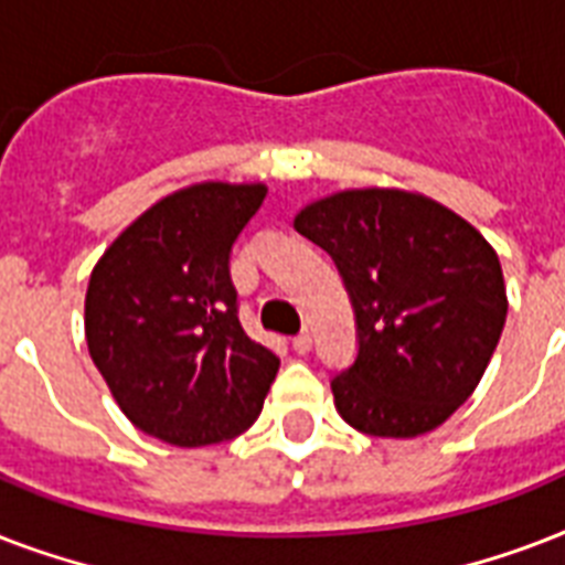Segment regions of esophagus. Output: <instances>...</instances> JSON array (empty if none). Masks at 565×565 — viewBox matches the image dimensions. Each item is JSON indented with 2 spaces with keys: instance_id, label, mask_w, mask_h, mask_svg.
I'll return each instance as SVG.
<instances>
[{
  "instance_id": "34e87169",
  "label": "esophagus",
  "mask_w": 565,
  "mask_h": 565,
  "mask_svg": "<svg viewBox=\"0 0 565 565\" xmlns=\"http://www.w3.org/2000/svg\"><path fill=\"white\" fill-rule=\"evenodd\" d=\"M313 349V337L308 331H301L299 337H292V352L296 354H308Z\"/></svg>"
}]
</instances>
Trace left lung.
Wrapping results in <instances>:
<instances>
[{
  "label": "left lung",
  "instance_id": "obj_1",
  "mask_svg": "<svg viewBox=\"0 0 565 565\" xmlns=\"http://www.w3.org/2000/svg\"><path fill=\"white\" fill-rule=\"evenodd\" d=\"M292 225L334 257L354 308L358 358L331 381L340 416L370 437L439 428L499 345V255L463 216L407 190H343Z\"/></svg>",
  "mask_w": 565,
  "mask_h": 565
}]
</instances>
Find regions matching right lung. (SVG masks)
Returning <instances> with one entry per match:
<instances>
[{
    "instance_id": "right-lung-1",
    "label": "right lung",
    "mask_w": 565,
    "mask_h": 565,
    "mask_svg": "<svg viewBox=\"0 0 565 565\" xmlns=\"http://www.w3.org/2000/svg\"><path fill=\"white\" fill-rule=\"evenodd\" d=\"M264 184L204 181L152 204L93 266L87 349L128 419L170 446L231 439L257 419L278 358L237 319L231 246Z\"/></svg>"
}]
</instances>
